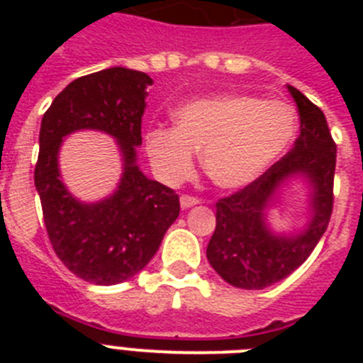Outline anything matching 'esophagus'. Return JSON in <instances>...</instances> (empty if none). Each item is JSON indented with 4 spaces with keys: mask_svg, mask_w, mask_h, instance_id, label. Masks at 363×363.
<instances>
[{
    "mask_svg": "<svg viewBox=\"0 0 363 363\" xmlns=\"http://www.w3.org/2000/svg\"><path fill=\"white\" fill-rule=\"evenodd\" d=\"M200 203V200L194 196H187V194H184V196L179 198V205H182V209H191V207H194V205Z\"/></svg>",
    "mask_w": 363,
    "mask_h": 363,
    "instance_id": "34e87169",
    "label": "esophagus"
}]
</instances>
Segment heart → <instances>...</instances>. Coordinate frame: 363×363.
Segmentation results:
<instances>
[{"mask_svg":"<svg viewBox=\"0 0 363 363\" xmlns=\"http://www.w3.org/2000/svg\"><path fill=\"white\" fill-rule=\"evenodd\" d=\"M174 127L156 125L143 136L154 174L179 185L194 171L196 152L216 187L245 189L289 149L298 133L294 108L280 99L216 94L191 99L172 114Z\"/></svg>","mask_w":363,"mask_h":363,"instance_id":"b5f03b06","label":"heart"}]
</instances>
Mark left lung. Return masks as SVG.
<instances>
[{"instance_id":"obj_1","label":"left lung","mask_w":363,"mask_h":363,"mask_svg":"<svg viewBox=\"0 0 363 363\" xmlns=\"http://www.w3.org/2000/svg\"><path fill=\"white\" fill-rule=\"evenodd\" d=\"M287 91L300 114V136L291 152L255 184L216 203L207 259L240 289H265L289 277L309 258L331 220L336 145L323 112L294 86L287 85ZM294 179L308 185L310 220L303 230L278 233L268 223V211Z\"/></svg>"}]
</instances>
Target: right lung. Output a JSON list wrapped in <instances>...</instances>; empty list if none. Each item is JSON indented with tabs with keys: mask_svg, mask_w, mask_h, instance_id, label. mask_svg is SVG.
Segmentation results:
<instances>
[{
	"mask_svg": "<svg viewBox=\"0 0 363 363\" xmlns=\"http://www.w3.org/2000/svg\"><path fill=\"white\" fill-rule=\"evenodd\" d=\"M149 85L152 79L145 72L125 67L86 74L54 98L41 120L34 185L47 234L63 265L94 285L136 277L179 214L178 194L147 178L138 165ZM78 130L107 133L121 152V182L98 202L74 197L59 171L62 142Z\"/></svg>",
	"mask_w": 363,
	"mask_h": 363,
	"instance_id": "add662e5",
	"label": "right lung"
}]
</instances>
